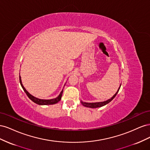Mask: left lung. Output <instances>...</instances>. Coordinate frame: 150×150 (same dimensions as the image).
Listing matches in <instances>:
<instances>
[{
    "instance_id": "8db88e82",
    "label": "left lung",
    "mask_w": 150,
    "mask_h": 150,
    "mask_svg": "<svg viewBox=\"0 0 150 150\" xmlns=\"http://www.w3.org/2000/svg\"><path fill=\"white\" fill-rule=\"evenodd\" d=\"M121 85V84H120V86L119 87L118 89H117V92L114 94V96L111 97L110 99H108V100H106V101H102V102H96V103H86V102H83L82 101H81V103L84 106L87 107V108H99V107H102L103 106H105L106 104H108L109 103H110L112 100V99L115 98V96H116V94H117V93H118L119 90L120 89Z\"/></svg>"
}]
</instances>
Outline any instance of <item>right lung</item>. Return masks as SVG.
I'll list each match as a JSON object with an SVG mask.
<instances>
[{"mask_svg": "<svg viewBox=\"0 0 150 150\" xmlns=\"http://www.w3.org/2000/svg\"><path fill=\"white\" fill-rule=\"evenodd\" d=\"M19 81H20V83L21 85L22 86V89H24V91H25V93H26V94L28 95V96L29 97V98L30 99L31 101H33L34 103H36L39 104V105H51V104H56L61 99V97H62V94L63 93V89H62V91H61L60 94H59V96L55 98H53V99H39L36 98L33 95L30 94L28 91L25 89V88L24 87L23 84L22 83V80H21V76H19ZM66 83H65L64 86L66 85Z\"/></svg>", "mask_w": 150, "mask_h": 150, "instance_id": "1", "label": "right lung"}]
</instances>
